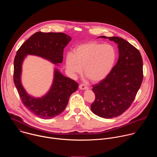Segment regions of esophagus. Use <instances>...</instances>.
<instances>
[{
    "label": "esophagus",
    "instance_id": "obj_1",
    "mask_svg": "<svg viewBox=\"0 0 157 157\" xmlns=\"http://www.w3.org/2000/svg\"><path fill=\"white\" fill-rule=\"evenodd\" d=\"M79 89H81V90H84V89H88V87L83 84H81L79 86Z\"/></svg>",
    "mask_w": 157,
    "mask_h": 157
}]
</instances>
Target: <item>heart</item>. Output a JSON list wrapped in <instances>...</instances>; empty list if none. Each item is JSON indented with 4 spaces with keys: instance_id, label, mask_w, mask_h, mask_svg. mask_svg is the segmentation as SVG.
Segmentation results:
<instances>
[{
    "instance_id": "heart-1",
    "label": "heart",
    "mask_w": 157,
    "mask_h": 157,
    "mask_svg": "<svg viewBox=\"0 0 157 157\" xmlns=\"http://www.w3.org/2000/svg\"><path fill=\"white\" fill-rule=\"evenodd\" d=\"M117 58L115 48L110 44L95 41L84 43L76 47L74 53H68L66 66L72 76L83 72L93 82L105 79L113 69Z\"/></svg>"
}]
</instances>
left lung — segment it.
<instances>
[{"mask_svg": "<svg viewBox=\"0 0 157 157\" xmlns=\"http://www.w3.org/2000/svg\"><path fill=\"white\" fill-rule=\"evenodd\" d=\"M99 37L117 43L119 56L108 76L93 86L96 99L91 109L96 116L111 119L124 113L135 99L143 80V61L140 52L125 40Z\"/></svg>", "mask_w": 157, "mask_h": 157, "instance_id": "obj_1", "label": "left lung"}]
</instances>
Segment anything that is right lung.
<instances>
[{"mask_svg": "<svg viewBox=\"0 0 157 157\" xmlns=\"http://www.w3.org/2000/svg\"><path fill=\"white\" fill-rule=\"evenodd\" d=\"M71 38L63 33H43L32 35L20 47L14 59L13 82L24 105L36 116L50 119L62 113L70 96L78 88V84L55 68L52 85L48 93L41 98L29 95L21 84V67L25 57L35 55L59 66L63 59V50Z\"/></svg>", "mask_w": 157, "mask_h": 157, "instance_id": "right-lung-1", "label": "right lung"}]
</instances>
